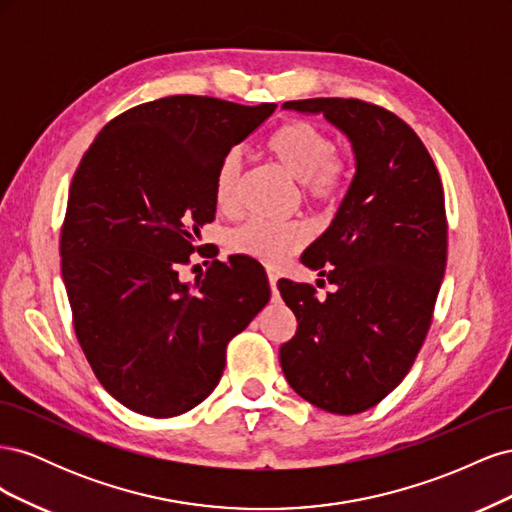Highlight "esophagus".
I'll return each mask as SVG.
<instances>
[{"instance_id": "34e87169", "label": "esophagus", "mask_w": 512, "mask_h": 512, "mask_svg": "<svg viewBox=\"0 0 512 512\" xmlns=\"http://www.w3.org/2000/svg\"><path fill=\"white\" fill-rule=\"evenodd\" d=\"M267 277H269V286H271V290L275 292V288H277V273H275L273 269H267Z\"/></svg>"}]
</instances>
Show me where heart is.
<instances>
[{"instance_id": "heart-1", "label": "heart", "mask_w": 512, "mask_h": 512, "mask_svg": "<svg viewBox=\"0 0 512 512\" xmlns=\"http://www.w3.org/2000/svg\"><path fill=\"white\" fill-rule=\"evenodd\" d=\"M265 147L294 179L301 181L309 203L331 207L346 196L352 181V158L346 151L335 149L333 136L318 123L290 119L267 136ZM239 173V153H226L213 181L215 207L224 215L237 209ZM305 241L307 228L301 222L250 220L232 232L228 245L232 252L250 256L265 265H280Z\"/></svg>"}]
</instances>
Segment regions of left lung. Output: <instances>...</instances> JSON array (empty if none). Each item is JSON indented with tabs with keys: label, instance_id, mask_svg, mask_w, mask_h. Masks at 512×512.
Returning a JSON list of instances; mask_svg holds the SVG:
<instances>
[{
	"label": "left lung",
	"instance_id": "left-lung-1",
	"mask_svg": "<svg viewBox=\"0 0 512 512\" xmlns=\"http://www.w3.org/2000/svg\"><path fill=\"white\" fill-rule=\"evenodd\" d=\"M282 106L322 113L346 132L356 173L333 224L301 256L337 290L318 299L312 284L277 282L299 322L280 363L309 404L359 414L406 378L431 327L448 247L442 179L418 134L384 106L359 98Z\"/></svg>",
	"mask_w": 512,
	"mask_h": 512
}]
</instances>
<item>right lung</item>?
<instances>
[{"label": "right lung", "mask_w": 512, "mask_h": 512, "mask_svg": "<svg viewBox=\"0 0 512 512\" xmlns=\"http://www.w3.org/2000/svg\"><path fill=\"white\" fill-rule=\"evenodd\" d=\"M273 111L209 96L138 104L76 168L59 239L72 324L100 384L138 414L170 418L205 401L228 342L269 301L250 256L213 260L194 282L179 269L215 218L222 158Z\"/></svg>", "instance_id": "right-lung-1"}]
</instances>
